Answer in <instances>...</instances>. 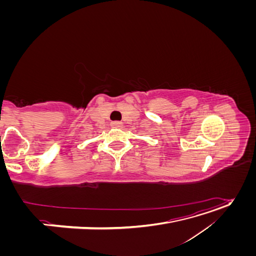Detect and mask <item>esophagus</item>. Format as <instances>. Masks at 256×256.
<instances>
[{"label": "esophagus", "mask_w": 256, "mask_h": 256, "mask_svg": "<svg viewBox=\"0 0 256 256\" xmlns=\"http://www.w3.org/2000/svg\"><path fill=\"white\" fill-rule=\"evenodd\" d=\"M111 126L113 128H122V122H118V120H115V122H111Z\"/></svg>", "instance_id": "esophagus-1"}]
</instances>
